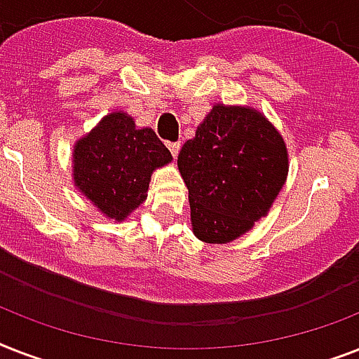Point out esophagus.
Returning a JSON list of instances; mask_svg holds the SVG:
<instances>
[{
	"instance_id": "1",
	"label": "esophagus",
	"mask_w": 359,
	"mask_h": 359,
	"mask_svg": "<svg viewBox=\"0 0 359 359\" xmlns=\"http://www.w3.org/2000/svg\"><path fill=\"white\" fill-rule=\"evenodd\" d=\"M168 149L171 151V156L177 158V154H179L180 151V143L179 141H171V143H168Z\"/></svg>"
}]
</instances>
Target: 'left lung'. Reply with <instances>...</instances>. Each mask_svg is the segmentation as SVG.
<instances>
[{"label":"left lung","mask_w":359,"mask_h":359,"mask_svg":"<svg viewBox=\"0 0 359 359\" xmlns=\"http://www.w3.org/2000/svg\"><path fill=\"white\" fill-rule=\"evenodd\" d=\"M194 235L227 244L266 216L289 173L287 147L253 108L216 104L179 152Z\"/></svg>","instance_id":"8db88e82"}]
</instances>
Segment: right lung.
<instances>
[{
	"instance_id": "1",
	"label": "right lung",
	"mask_w": 359,
	"mask_h": 359,
	"mask_svg": "<svg viewBox=\"0 0 359 359\" xmlns=\"http://www.w3.org/2000/svg\"><path fill=\"white\" fill-rule=\"evenodd\" d=\"M173 160L152 128H135L128 114L114 111L76 141V188L108 218L123 222L147 199L154 169Z\"/></svg>"
}]
</instances>
